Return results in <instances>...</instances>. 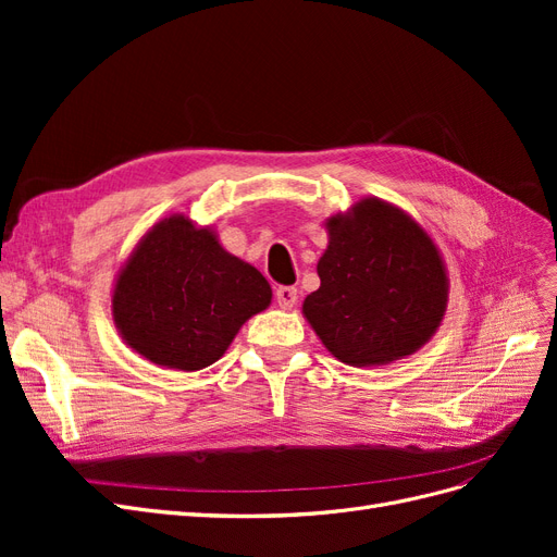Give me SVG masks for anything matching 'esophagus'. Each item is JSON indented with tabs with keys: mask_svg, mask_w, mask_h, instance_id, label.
Here are the masks:
<instances>
[{
	"mask_svg": "<svg viewBox=\"0 0 557 557\" xmlns=\"http://www.w3.org/2000/svg\"><path fill=\"white\" fill-rule=\"evenodd\" d=\"M276 301L281 309H293L297 301V288L295 285H278L276 288Z\"/></svg>",
	"mask_w": 557,
	"mask_h": 557,
	"instance_id": "obj_1",
	"label": "esophagus"
}]
</instances>
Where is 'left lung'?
<instances>
[{
  "instance_id": "1",
  "label": "left lung",
  "mask_w": 557,
  "mask_h": 557,
  "mask_svg": "<svg viewBox=\"0 0 557 557\" xmlns=\"http://www.w3.org/2000/svg\"><path fill=\"white\" fill-rule=\"evenodd\" d=\"M327 230L320 288L301 307L320 342L352 367L411 356L446 311L440 250L407 213L374 197L330 218Z\"/></svg>"
}]
</instances>
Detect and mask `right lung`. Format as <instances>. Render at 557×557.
I'll return each instance as SVG.
<instances>
[{
    "instance_id": "right-lung-1",
    "label": "right lung",
    "mask_w": 557,
    "mask_h": 557,
    "mask_svg": "<svg viewBox=\"0 0 557 557\" xmlns=\"http://www.w3.org/2000/svg\"><path fill=\"white\" fill-rule=\"evenodd\" d=\"M269 301L272 288L256 267L230 256L211 230L172 215L146 234L117 276L113 318L150 362L197 372Z\"/></svg>"
}]
</instances>
